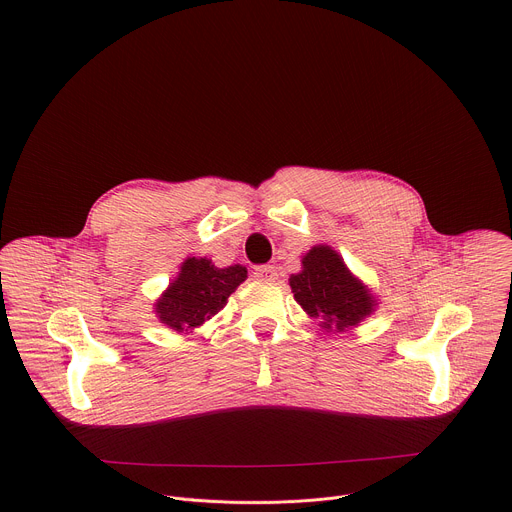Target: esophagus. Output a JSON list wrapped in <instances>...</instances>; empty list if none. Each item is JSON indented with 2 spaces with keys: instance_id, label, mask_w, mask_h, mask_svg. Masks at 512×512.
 I'll return each mask as SVG.
<instances>
[{
  "instance_id": "34e87169",
  "label": "esophagus",
  "mask_w": 512,
  "mask_h": 512,
  "mask_svg": "<svg viewBox=\"0 0 512 512\" xmlns=\"http://www.w3.org/2000/svg\"><path fill=\"white\" fill-rule=\"evenodd\" d=\"M253 275H255V279H259V281H275V279H277V271H275L273 265L257 267Z\"/></svg>"
}]
</instances>
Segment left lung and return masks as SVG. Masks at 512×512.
Returning <instances> with one entry per match:
<instances>
[{
  "label": "left lung",
  "instance_id": "1",
  "mask_svg": "<svg viewBox=\"0 0 512 512\" xmlns=\"http://www.w3.org/2000/svg\"><path fill=\"white\" fill-rule=\"evenodd\" d=\"M291 294L326 330L344 332L375 312V298L342 257L328 245L312 247L302 259V271L289 277Z\"/></svg>",
  "mask_w": 512,
  "mask_h": 512
}]
</instances>
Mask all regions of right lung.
<instances>
[{
  "label": "right lung",
  "instance_id": "right-lung-1",
  "mask_svg": "<svg viewBox=\"0 0 512 512\" xmlns=\"http://www.w3.org/2000/svg\"><path fill=\"white\" fill-rule=\"evenodd\" d=\"M245 279L247 269L243 265L221 269L206 257H188L154 310L168 328L176 332L194 330L221 312Z\"/></svg>",
  "mask_w": 512,
  "mask_h": 512
}]
</instances>
